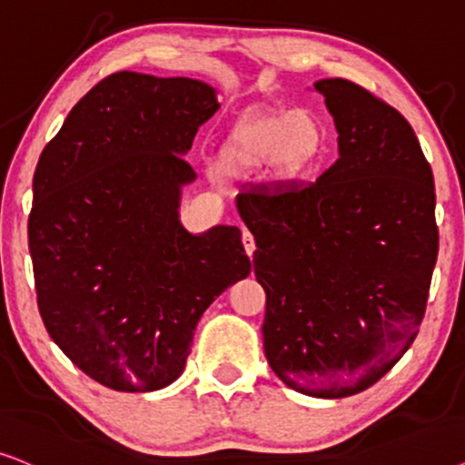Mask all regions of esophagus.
I'll return each mask as SVG.
<instances>
[{"label": "esophagus", "mask_w": 465, "mask_h": 465, "mask_svg": "<svg viewBox=\"0 0 465 465\" xmlns=\"http://www.w3.org/2000/svg\"><path fill=\"white\" fill-rule=\"evenodd\" d=\"M242 244H244L246 255L252 257V252H255V238H252V233L249 232V229H242Z\"/></svg>", "instance_id": "obj_1"}]
</instances>
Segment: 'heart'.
Returning <instances> with one entry per match:
<instances>
[{
	"label": "heart",
	"instance_id": "heart-1",
	"mask_svg": "<svg viewBox=\"0 0 465 465\" xmlns=\"http://www.w3.org/2000/svg\"><path fill=\"white\" fill-rule=\"evenodd\" d=\"M327 132L306 110L265 108L244 114L214 154L223 176H244L272 163L276 181L293 183L323 157Z\"/></svg>",
	"mask_w": 465,
	"mask_h": 465
}]
</instances>
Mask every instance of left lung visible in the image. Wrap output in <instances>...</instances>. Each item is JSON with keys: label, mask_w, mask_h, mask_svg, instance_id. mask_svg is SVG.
I'll list each match as a JSON object with an SVG mask.
<instances>
[{"label": "left lung", "mask_w": 465, "mask_h": 465, "mask_svg": "<svg viewBox=\"0 0 465 465\" xmlns=\"http://www.w3.org/2000/svg\"><path fill=\"white\" fill-rule=\"evenodd\" d=\"M340 157L314 183L249 193L263 351L284 385L346 398L411 349L438 257L434 174L398 110L344 78L314 83Z\"/></svg>", "instance_id": "obj_1"}]
</instances>
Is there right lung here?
<instances>
[{
    "instance_id": "obj_1",
    "label": "right lung",
    "mask_w": 465,
    "mask_h": 465,
    "mask_svg": "<svg viewBox=\"0 0 465 465\" xmlns=\"http://www.w3.org/2000/svg\"><path fill=\"white\" fill-rule=\"evenodd\" d=\"M216 110L202 80L116 72L40 154L27 225L40 317L74 366L114 391L174 382L197 321L251 274L238 227L193 236L178 219L195 181L183 154Z\"/></svg>"
}]
</instances>
